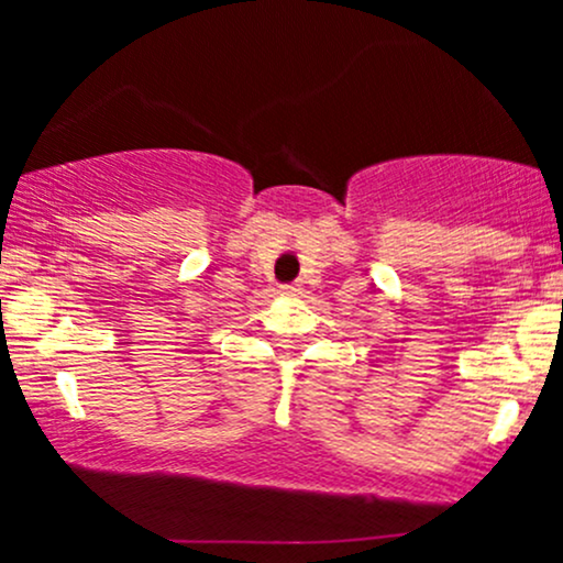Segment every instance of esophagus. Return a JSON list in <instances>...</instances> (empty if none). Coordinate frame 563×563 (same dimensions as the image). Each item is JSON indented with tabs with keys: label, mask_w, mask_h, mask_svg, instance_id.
<instances>
[{
	"label": "esophagus",
	"mask_w": 563,
	"mask_h": 563,
	"mask_svg": "<svg viewBox=\"0 0 563 563\" xmlns=\"http://www.w3.org/2000/svg\"><path fill=\"white\" fill-rule=\"evenodd\" d=\"M299 286H296V283H290V286H283V294L286 296H299Z\"/></svg>",
	"instance_id": "obj_1"
}]
</instances>
